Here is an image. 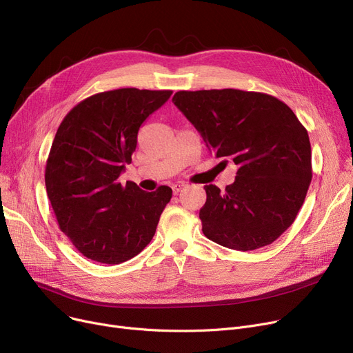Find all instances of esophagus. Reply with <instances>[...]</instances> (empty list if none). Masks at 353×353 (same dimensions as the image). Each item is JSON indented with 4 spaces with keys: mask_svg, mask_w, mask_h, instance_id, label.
Listing matches in <instances>:
<instances>
[{
    "mask_svg": "<svg viewBox=\"0 0 353 353\" xmlns=\"http://www.w3.org/2000/svg\"><path fill=\"white\" fill-rule=\"evenodd\" d=\"M186 188V183H183V181H179V183H174V184H172V189H173V193L174 194H177L181 189H184Z\"/></svg>",
    "mask_w": 353,
    "mask_h": 353,
    "instance_id": "obj_1",
    "label": "esophagus"
}]
</instances>
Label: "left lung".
<instances>
[{
  "label": "left lung",
  "instance_id": "1",
  "mask_svg": "<svg viewBox=\"0 0 353 353\" xmlns=\"http://www.w3.org/2000/svg\"><path fill=\"white\" fill-rule=\"evenodd\" d=\"M173 103L220 164L237 165L225 192L205 186L203 233L242 252L273 243L298 216L312 180L306 128L288 104L265 92L183 90Z\"/></svg>",
  "mask_w": 353,
  "mask_h": 353
}]
</instances>
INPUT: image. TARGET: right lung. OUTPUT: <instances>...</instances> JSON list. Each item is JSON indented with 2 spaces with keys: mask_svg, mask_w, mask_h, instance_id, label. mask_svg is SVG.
<instances>
[{
  "mask_svg": "<svg viewBox=\"0 0 353 353\" xmlns=\"http://www.w3.org/2000/svg\"><path fill=\"white\" fill-rule=\"evenodd\" d=\"M172 92H97L74 105L57 130L46 164L47 194L61 232L91 261L119 265L152 242L172 189L147 193L119 177L132 163L140 125Z\"/></svg>",
  "mask_w": 353,
  "mask_h": 353,
  "instance_id": "obj_1",
  "label": "right lung"
}]
</instances>
